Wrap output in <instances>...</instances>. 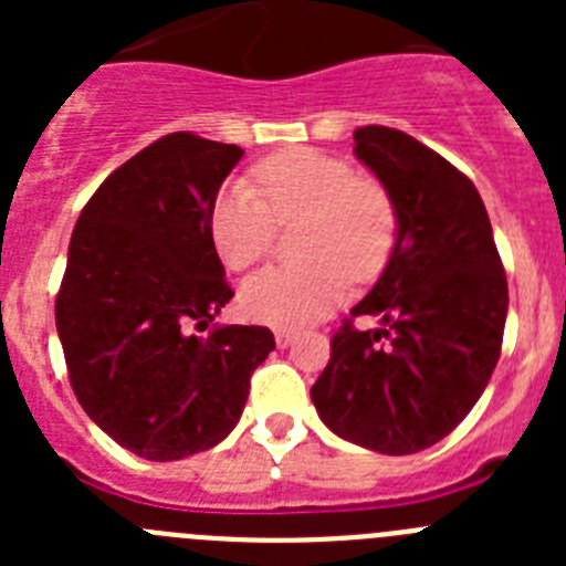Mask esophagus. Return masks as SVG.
<instances>
[{
	"label": "esophagus",
	"mask_w": 566,
	"mask_h": 566,
	"mask_svg": "<svg viewBox=\"0 0 566 566\" xmlns=\"http://www.w3.org/2000/svg\"><path fill=\"white\" fill-rule=\"evenodd\" d=\"M274 343H277L280 348H289V345L294 343V332H289V328H277V332H274Z\"/></svg>",
	"instance_id": "1"
}]
</instances>
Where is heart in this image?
I'll return each mask as SVG.
<instances>
[{
  "mask_svg": "<svg viewBox=\"0 0 566 566\" xmlns=\"http://www.w3.org/2000/svg\"><path fill=\"white\" fill-rule=\"evenodd\" d=\"M234 181L212 203V243L232 272H247L272 252L277 223L303 218L297 266L249 277L240 306L258 323L303 326L323 317L352 283L382 272L397 247L399 212L391 189L354 172L345 158L312 147L283 149Z\"/></svg>",
  "mask_w": 566,
  "mask_h": 566,
  "instance_id": "1",
  "label": "heart"
}]
</instances>
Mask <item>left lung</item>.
Instances as JSON below:
<instances>
[{
    "label": "left lung",
    "instance_id": "obj_1",
    "mask_svg": "<svg viewBox=\"0 0 566 566\" xmlns=\"http://www.w3.org/2000/svg\"><path fill=\"white\" fill-rule=\"evenodd\" d=\"M354 144L397 201V247L334 332L312 399L337 437L405 457L448 437L482 397L502 354L507 277L468 175L402 129L359 127ZM365 313L384 328L354 329Z\"/></svg>",
    "mask_w": 566,
    "mask_h": 566
}]
</instances>
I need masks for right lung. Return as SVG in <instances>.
<instances>
[{
	"label": "right lung",
	"instance_id": "add662e5",
	"mask_svg": "<svg viewBox=\"0 0 566 566\" xmlns=\"http://www.w3.org/2000/svg\"><path fill=\"white\" fill-rule=\"evenodd\" d=\"M243 149L169 133L84 203L56 294L73 394L115 442L149 462L214 448L238 424L266 326L207 328L232 300L209 214Z\"/></svg>",
	"mask_w": 566,
	"mask_h": 566
}]
</instances>
